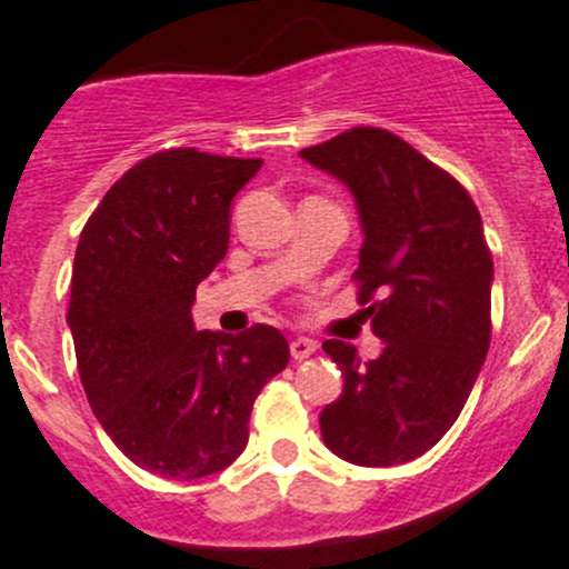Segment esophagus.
Listing matches in <instances>:
<instances>
[{
	"mask_svg": "<svg viewBox=\"0 0 569 569\" xmlns=\"http://www.w3.org/2000/svg\"><path fill=\"white\" fill-rule=\"evenodd\" d=\"M289 349H291V358L302 360V358H308V355L317 352V341H313V338H302V336L300 338H291Z\"/></svg>",
	"mask_w": 569,
	"mask_h": 569,
	"instance_id": "esophagus-1",
	"label": "esophagus"
}]
</instances>
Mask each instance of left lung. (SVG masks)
Segmentation results:
<instances>
[{
  "label": "left lung",
  "instance_id": "1",
  "mask_svg": "<svg viewBox=\"0 0 569 569\" xmlns=\"http://www.w3.org/2000/svg\"><path fill=\"white\" fill-rule=\"evenodd\" d=\"M352 192L363 226L358 302L386 341L377 360L330 338L343 393L319 416L341 460L388 468L432 449L468 401L490 349L492 256L470 194L410 142L355 126L302 148Z\"/></svg>",
  "mask_w": 569,
  "mask_h": 569
}]
</instances>
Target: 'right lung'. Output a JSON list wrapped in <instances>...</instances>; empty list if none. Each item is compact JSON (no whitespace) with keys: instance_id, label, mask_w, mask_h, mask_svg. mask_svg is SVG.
Returning a JSON list of instances; mask_svg holds the SVG:
<instances>
[{"instance_id":"1","label":"right lung","mask_w":569,"mask_h":569,"mask_svg":"<svg viewBox=\"0 0 569 569\" xmlns=\"http://www.w3.org/2000/svg\"><path fill=\"white\" fill-rule=\"evenodd\" d=\"M261 159L170 148L126 170L77 244L68 327L104 432L140 468L192 481L248 446L252 401L289 363L269 325L194 330V289L226 258L231 200Z\"/></svg>"}]
</instances>
